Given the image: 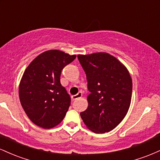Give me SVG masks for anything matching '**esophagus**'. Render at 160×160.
<instances>
[{
    "label": "esophagus",
    "mask_w": 160,
    "mask_h": 160,
    "mask_svg": "<svg viewBox=\"0 0 160 160\" xmlns=\"http://www.w3.org/2000/svg\"><path fill=\"white\" fill-rule=\"evenodd\" d=\"M82 95V92H78L77 95H72V96H71V98H72V100H74H74H77V99L81 98Z\"/></svg>",
    "instance_id": "34e87169"
}]
</instances>
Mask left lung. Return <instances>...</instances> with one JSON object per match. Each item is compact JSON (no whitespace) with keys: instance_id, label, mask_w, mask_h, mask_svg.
Segmentation results:
<instances>
[{"instance_id":"left-lung-1","label":"left lung","mask_w":160,"mask_h":160,"mask_svg":"<svg viewBox=\"0 0 160 160\" xmlns=\"http://www.w3.org/2000/svg\"><path fill=\"white\" fill-rule=\"evenodd\" d=\"M86 74L88 108L80 113L84 124L95 133L111 131L129 108L132 80L127 68L107 52L78 55Z\"/></svg>"}]
</instances>
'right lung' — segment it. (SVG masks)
<instances>
[{
	"mask_svg": "<svg viewBox=\"0 0 160 160\" xmlns=\"http://www.w3.org/2000/svg\"><path fill=\"white\" fill-rule=\"evenodd\" d=\"M76 58L52 49L37 56L28 66L19 83L20 102L28 118L43 128L62 122L71 104V97L60 82L62 69Z\"/></svg>",
	"mask_w": 160,
	"mask_h": 160,
	"instance_id": "obj_1",
	"label": "right lung"
}]
</instances>
